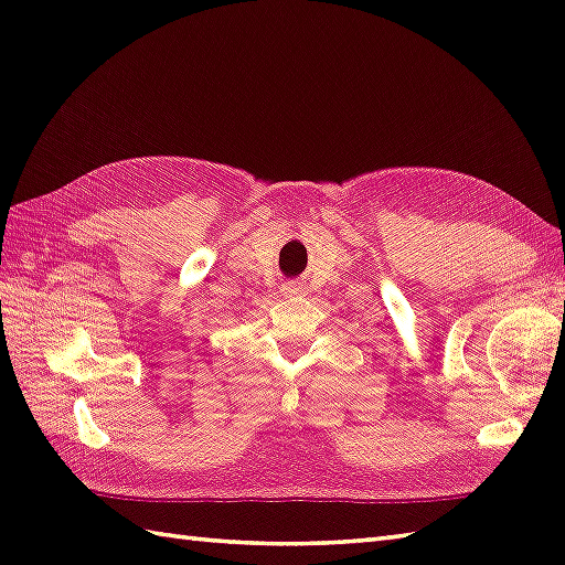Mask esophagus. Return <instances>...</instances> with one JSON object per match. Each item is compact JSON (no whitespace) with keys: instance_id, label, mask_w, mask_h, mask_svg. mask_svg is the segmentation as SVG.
<instances>
[{"instance_id":"34e87169","label":"esophagus","mask_w":565,"mask_h":565,"mask_svg":"<svg viewBox=\"0 0 565 565\" xmlns=\"http://www.w3.org/2000/svg\"><path fill=\"white\" fill-rule=\"evenodd\" d=\"M305 292H307V287L301 285L299 280H290V282L282 285V295L285 297H301Z\"/></svg>"}]
</instances>
